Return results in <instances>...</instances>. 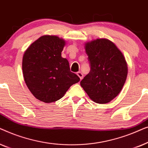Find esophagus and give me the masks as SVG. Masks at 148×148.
<instances>
[{"instance_id":"obj_1","label":"esophagus","mask_w":148,"mask_h":148,"mask_svg":"<svg viewBox=\"0 0 148 148\" xmlns=\"http://www.w3.org/2000/svg\"><path fill=\"white\" fill-rule=\"evenodd\" d=\"M77 75L80 78V79L82 80V78H83V76H84V75H83L82 73V72H80V71H78L77 73Z\"/></svg>"}]
</instances>
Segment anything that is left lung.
Wrapping results in <instances>:
<instances>
[{"mask_svg":"<svg viewBox=\"0 0 148 148\" xmlns=\"http://www.w3.org/2000/svg\"><path fill=\"white\" fill-rule=\"evenodd\" d=\"M90 71L80 84L89 97L98 104H106L121 92L128 67L125 58L110 40L105 38L85 44Z\"/></svg>","mask_w":148,"mask_h":148,"instance_id":"1","label":"left lung"}]
</instances>
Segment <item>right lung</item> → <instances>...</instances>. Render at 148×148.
<instances>
[{
    "mask_svg": "<svg viewBox=\"0 0 148 148\" xmlns=\"http://www.w3.org/2000/svg\"><path fill=\"white\" fill-rule=\"evenodd\" d=\"M65 41L56 36H42L25 50L22 61L24 80L38 100L56 102L71 86L79 82L70 71L69 63L61 56Z\"/></svg>",
    "mask_w": 148,
    "mask_h": 148,
    "instance_id": "1",
    "label": "right lung"
}]
</instances>
